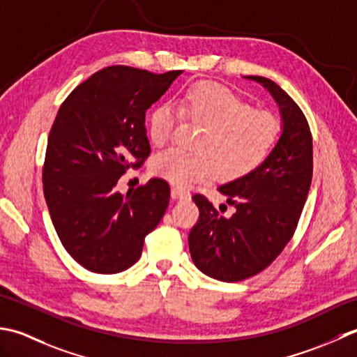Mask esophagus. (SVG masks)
Instances as JSON below:
<instances>
[{"label": "esophagus", "instance_id": "34e87169", "mask_svg": "<svg viewBox=\"0 0 357 357\" xmlns=\"http://www.w3.org/2000/svg\"><path fill=\"white\" fill-rule=\"evenodd\" d=\"M171 195H172V199H189L191 197L189 191H186V189H183V188H172Z\"/></svg>", "mask_w": 357, "mask_h": 357}]
</instances>
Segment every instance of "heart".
I'll use <instances>...</instances> for the list:
<instances>
[{
    "label": "heart",
    "mask_w": 357,
    "mask_h": 357,
    "mask_svg": "<svg viewBox=\"0 0 357 357\" xmlns=\"http://www.w3.org/2000/svg\"><path fill=\"white\" fill-rule=\"evenodd\" d=\"M178 109L185 119L205 128L195 142L199 152L166 149L151 160V171L180 188L205 181L215 172L222 180L243 177L265 162L278 140L279 121L273 114L251 109L217 83L202 82L189 87ZM177 121L178 114L171 106H157L148 119L151 143H168Z\"/></svg>",
    "instance_id": "1"
}]
</instances>
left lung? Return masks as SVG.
<instances>
[{"mask_svg":"<svg viewBox=\"0 0 357 357\" xmlns=\"http://www.w3.org/2000/svg\"><path fill=\"white\" fill-rule=\"evenodd\" d=\"M261 84L279 106L282 132L259 168L220 185L231 217L219 215L203 195L192 200L200 217L189 232L195 266L222 282H238L264 271L294 234L312 178V138L308 121L288 93L265 77Z\"/></svg>","mask_w":357,"mask_h":357,"instance_id":"1","label":"left lung"}]
</instances>
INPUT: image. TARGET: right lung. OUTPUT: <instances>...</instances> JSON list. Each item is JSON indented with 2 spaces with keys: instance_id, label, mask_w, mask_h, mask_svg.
<instances>
[{
  "instance_id": "right-lung-1",
  "label": "right lung",
  "mask_w": 357,
  "mask_h": 357,
  "mask_svg": "<svg viewBox=\"0 0 357 357\" xmlns=\"http://www.w3.org/2000/svg\"><path fill=\"white\" fill-rule=\"evenodd\" d=\"M180 74L109 66L58 109L43 168L45 199L63 246L86 270L115 274L132 266L169 205L162 178L126 195L117 183L149 155L144 115Z\"/></svg>"
}]
</instances>
